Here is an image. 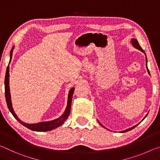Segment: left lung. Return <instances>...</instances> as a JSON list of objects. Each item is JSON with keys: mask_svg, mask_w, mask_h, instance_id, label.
<instances>
[{"mask_svg": "<svg viewBox=\"0 0 160 160\" xmlns=\"http://www.w3.org/2000/svg\"><path fill=\"white\" fill-rule=\"evenodd\" d=\"M131 42H132V44L133 45V47H134V48H135L136 49H139V50H140V51H142L144 54H145V51L143 50V49H142V48H141V47L140 46V44H139V42H138V40H136V39H132V40H131ZM146 55V54H145ZM146 67H147V69H148V66H147V62H148V61H147V57H146ZM148 73L149 74H150V72H149V70H148ZM148 116V115H146V116ZM146 116L144 118H146ZM99 123H100V122H99ZM101 124V123H100ZM137 125H135V126H133V127H132V128H128V129H127V130H123V131H122V132H128V131H129V130H132L133 128H135L136 126H137ZM102 126H103V125H102Z\"/></svg>", "mask_w": 160, "mask_h": 160, "instance_id": "obj_1", "label": "left lung"}]
</instances>
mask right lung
Wrapping results in <instances>:
<instances>
[{
  "instance_id": "obj_1",
  "label": "right lung",
  "mask_w": 160,
  "mask_h": 160,
  "mask_svg": "<svg viewBox=\"0 0 160 160\" xmlns=\"http://www.w3.org/2000/svg\"><path fill=\"white\" fill-rule=\"evenodd\" d=\"M12 51H13V48H12L11 51H10V62L11 61L12 59ZM9 62V64H10ZM9 66H8L7 69H6V77H5V93H6V103L8 108L9 111L11 112L12 116L16 119L20 123L24 125L26 128H29V129L34 130V131H38V132H45V131H49V130H52L54 129V128H58L60 125H62L64 122L67 119L68 116H69L70 111H71V106H72V96L73 93H74V88H71V90L69 92V96H68V101H67V106L66 110L64 113H63L61 116H60L59 118L55 119L54 120H51V121L48 122H38V123L35 124H28L25 123V122H23L22 121L18 118L16 114L13 111V108H12V103H11V98H10V87H9Z\"/></svg>"
}]
</instances>
